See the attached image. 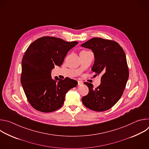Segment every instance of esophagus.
Returning <instances> with one entry per match:
<instances>
[{"mask_svg": "<svg viewBox=\"0 0 149 149\" xmlns=\"http://www.w3.org/2000/svg\"><path fill=\"white\" fill-rule=\"evenodd\" d=\"M83 84L82 81H78V86H81V85Z\"/></svg>", "mask_w": 149, "mask_h": 149, "instance_id": "obj_1", "label": "esophagus"}]
</instances>
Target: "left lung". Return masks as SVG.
<instances>
[{
    "label": "left lung",
    "instance_id": "obj_1",
    "mask_svg": "<svg viewBox=\"0 0 149 149\" xmlns=\"http://www.w3.org/2000/svg\"><path fill=\"white\" fill-rule=\"evenodd\" d=\"M94 52L95 61L91 69L97 76L101 74V84L96 88L89 82L84 84L88 94L82 98L83 104L95 111H106L120 99L129 76L126 56L117 42L93 38L81 45Z\"/></svg>",
    "mask_w": 149,
    "mask_h": 149
}]
</instances>
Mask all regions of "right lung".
<instances>
[{
  "instance_id": "right-lung-1",
  "label": "right lung",
  "mask_w": 149,
  "mask_h": 149,
  "mask_svg": "<svg viewBox=\"0 0 149 149\" xmlns=\"http://www.w3.org/2000/svg\"><path fill=\"white\" fill-rule=\"evenodd\" d=\"M77 41L44 36L29 46L22 61L20 82L30 104L36 110L50 113L62 107L66 93L75 87L77 81L71 78H51L55 65L60 67L67 52Z\"/></svg>"
}]
</instances>
